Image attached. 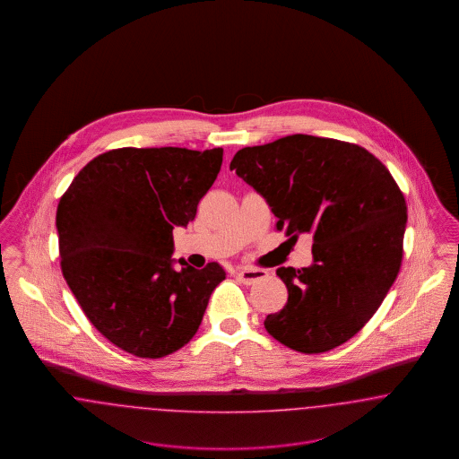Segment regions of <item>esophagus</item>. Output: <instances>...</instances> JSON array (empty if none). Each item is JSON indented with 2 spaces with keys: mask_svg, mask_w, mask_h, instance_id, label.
Instances as JSON below:
<instances>
[{
  "mask_svg": "<svg viewBox=\"0 0 459 459\" xmlns=\"http://www.w3.org/2000/svg\"><path fill=\"white\" fill-rule=\"evenodd\" d=\"M268 277V272L266 270H251V268H244L238 273V279L239 282L246 285L255 284L258 281H263Z\"/></svg>",
  "mask_w": 459,
  "mask_h": 459,
  "instance_id": "34e87169",
  "label": "esophagus"
}]
</instances>
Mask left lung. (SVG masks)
Here are the masks:
<instances>
[{
    "label": "left lung",
    "mask_w": 459,
    "mask_h": 459,
    "mask_svg": "<svg viewBox=\"0 0 459 459\" xmlns=\"http://www.w3.org/2000/svg\"><path fill=\"white\" fill-rule=\"evenodd\" d=\"M230 170L266 199L277 230L313 234L311 266L277 268L289 298L266 316V332L305 354L350 341L403 262L408 208L391 172L358 144L306 134L242 148Z\"/></svg>",
    "instance_id": "8db88e82"
}]
</instances>
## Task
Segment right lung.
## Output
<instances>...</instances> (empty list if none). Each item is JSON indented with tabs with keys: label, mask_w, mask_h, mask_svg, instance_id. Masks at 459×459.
I'll return each mask as SVG.
<instances>
[{
	"label": "right lung",
	"mask_w": 459,
	"mask_h": 459,
	"mask_svg": "<svg viewBox=\"0 0 459 459\" xmlns=\"http://www.w3.org/2000/svg\"><path fill=\"white\" fill-rule=\"evenodd\" d=\"M223 150L118 148L96 156L58 203L56 229L66 284L89 322L139 358L186 346L201 325L219 263L172 268L177 225L196 217Z\"/></svg>",
	"instance_id": "obj_1"
}]
</instances>
